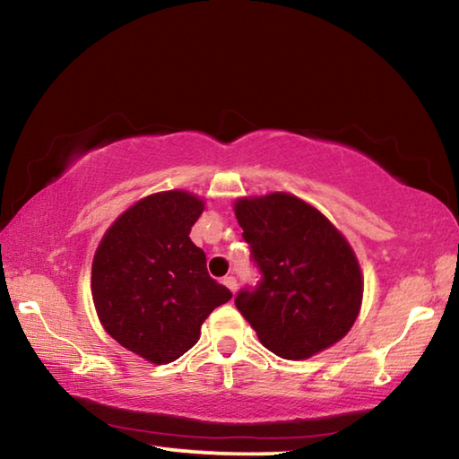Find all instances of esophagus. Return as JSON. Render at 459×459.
Listing matches in <instances>:
<instances>
[{"mask_svg":"<svg viewBox=\"0 0 459 459\" xmlns=\"http://www.w3.org/2000/svg\"><path fill=\"white\" fill-rule=\"evenodd\" d=\"M222 283H224V285H227V287H229V290H230L232 293H235V291H237V279H235V277H232V275H229V277H224V279H222Z\"/></svg>","mask_w":459,"mask_h":459,"instance_id":"obj_1","label":"esophagus"}]
</instances>
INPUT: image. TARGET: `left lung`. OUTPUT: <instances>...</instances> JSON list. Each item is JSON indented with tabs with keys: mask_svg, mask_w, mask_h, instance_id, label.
Here are the masks:
<instances>
[{
	"mask_svg": "<svg viewBox=\"0 0 459 459\" xmlns=\"http://www.w3.org/2000/svg\"><path fill=\"white\" fill-rule=\"evenodd\" d=\"M235 216L261 269V283L235 306L261 344L287 360H306L340 342L362 306L364 279L346 237L293 194L235 202Z\"/></svg>",
	"mask_w": 459,
	"mask_h": 459,
	"instance_id": "8db88e82",
	"label": "left lung"
}]
</instances>
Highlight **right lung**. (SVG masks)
Wrapping results in <instances>:
<instances>
[{
  "label": "right lung",
  "instance_id": "right-lung-1",
  "mask_svg": "<svg viewBox=\"0 0 459 459\" xmlns=\"http://www.w3.org/2000/svg\"><path fill=\"white\" fill-rule=\"evenodd\" d=\"M204 200L186 190L155 192L129 206L100 238L91 293L108 336L152 364L180 359L200 325L232 298L206 271L190 240Z\"/></svg>",
  "mask_w": 459,
  "mask_h": 459
}]
</instances>
